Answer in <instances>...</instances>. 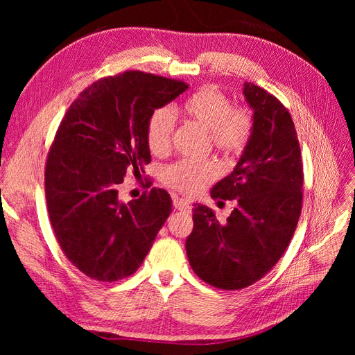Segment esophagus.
<instances>
[{
  "mask_svg": "<svg viewBox=\"0 0 355 355\" xmlns=\"http://www.w3.org/2000/svg\"><path fill=\"white\" fill-rule=\"evenodd\" d=\"M173 206H175V209H178L180 211H191V204L185 198L173 197Z\"/></svg>",
  "mask_w": 355,
  "mask_h": 355,
  "instance_id": "obj_1",
  "label": "esophagus"
}]
</instances>
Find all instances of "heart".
Wrapping results in <instances>:
<instances>
[{"instance_id": "b5f03b06", "label": "heart", "mask_w": 355, "mask_h": 355, "mask_svg": "<svg viewBox=\"0 0 355 355\" xmlns=\"http://www.w3.org/2000/svg\"><path fill=\"white\" fill-rule=\"evenodd\" d=\"M180 114L207 128L210 142L220 154L235 158L244 153L253 135V114L243 105H232L230 96L216 85H202L182 102ZM175 116L168 108H157L149 115L145 137L154 155H164L171 145ZM218 178L213 161L179 159L163 170V182L184 194H197Z\"/></svg>"}]
</instances>
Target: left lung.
<instances>
[{
  "label": "left lung",
  "instance_id": "8db88e82",
  "mask_svg": "<svg viewBox=\"0 0 355 355\" xmlns=\"http://www.w3.org/2000/svg\"><path fill=\"white\" fill-rule=\"evenodd\" d=\"M253 135L234 171L211 188L237 207L220 223L207 206L192 209L187 254L194 272L222 290H240L272 270L292 240L302 210L304 166L296 128L274 94L245 83Z\"/></svg>",
  "mask_w": 355,
  "mask_h": 355
}]
</instances>
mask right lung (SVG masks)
<instances>
[{"instance_id":"add662e5","label":"right lung","mask_w":355,"mask_h":355,"mask_svg":"<svg viewBox=\"0 0 355 355\" xmlns=\"http://www.w3.org/2000/svg\"><path fill=\"white\" fill-rule=\"evenodd\" d=\"M188 87L180 80L125 71L94 81L62 118L46 161L47 211L62 252L93 280L132 275L171 213L164 189L121 202L118 187L128 171L141 175L151 163L149 115Z\"/></svg>"}]
</instances>
